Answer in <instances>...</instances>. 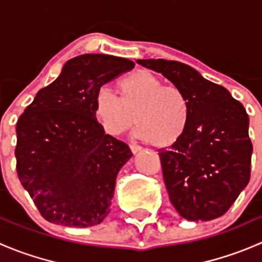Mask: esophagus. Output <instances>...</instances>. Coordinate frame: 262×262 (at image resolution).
Instances as JSON below:
<instances>
[{
  "instance_id": "obj_1",
  "label": "esophagus",
  "mask_w": 262,
  "mask_h": 262,
  "mask_svg": "<svg viewBox=\"0 0 262 262\" xmlns=\"http://www.w3.org/2000/svg\"><path fill=\"white\" fill-rule=\"evenodd\" d=\"M130 150L133 155H137L138 152H141V147L138 146H134V144H130Z\"/></svg>"
}]
</instances>
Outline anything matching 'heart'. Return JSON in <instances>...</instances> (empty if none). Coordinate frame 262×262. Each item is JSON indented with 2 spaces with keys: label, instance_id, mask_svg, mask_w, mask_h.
<instances>
[{
  "label": "heart",
  "instance_id": "obj_1",
  "mask_svg": "<svg viewBox=\"0 0 262 262\" xmlns=\"http://www.w3.org/2000/svg\"><path fill=\"white\" fill-rule=\"evenodd\" d=\"M121 100L106 86L94 96L92 112L105 132L120 136L134 125L137 137L163 149L180 141L186 129L189 106L184 94L153 73L138 70L120 81ZM136 119H134V115Z\"/></svg>",
  "mask_w": 262,
  "mask_h": 262
}]
</instances>
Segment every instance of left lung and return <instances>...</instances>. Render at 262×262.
I'll list each match as a JSON object with an SVG mask.
<instances>
[{
  "label": "left lung",
  "instance_id": "8db88e82",
  "mask_svg": "<svg viewBox=\"0 0 262 262\" xmlns=\"http://www.w3.org/2000/svg\"><path fill=\"white\" fill-rule=\"evenodd\" d=\"M184 94L186 129L160 152L163 180L182 218L207 222L223 215L250 181L252 144L244 105L195 68L166 59H137Z\"/></svg>",
  "mask_w": 262,
  "mask_h": 262
}]
</instances>
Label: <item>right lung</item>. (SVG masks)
Listing matches in <instances>:
<instances>
[{"label":"right lung","mask_w":262,"mask_h":262,"mask_svg":"<svg viewBox=\"0 0 262 262\" xmlns=\"http://www.w3.org/2000/svg\"><path fill=\"white\" fill-rule=\"evenodd\" d=\"M133 68L109 54L72 58L18 118V179L50 223L86 228L110 213L116 176L133 155L105 134L92 101L102 84Z\"/></svg>","instance_id":"right-lung-1"}]
</instances>
